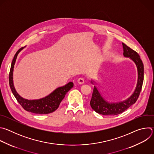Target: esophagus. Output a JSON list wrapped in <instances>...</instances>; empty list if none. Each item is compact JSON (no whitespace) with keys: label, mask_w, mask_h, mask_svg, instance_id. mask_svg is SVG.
<instances>
[{"label":"esophagus","mask_w":154,"mask_h":154,"mask_svg":"<svg viewBox=\"0 0 154 154\" xmlns=\"http://www.w3.org/2000/svg\"><path fill=\"white\" fill-rule=\"evenodd\" d=\"M77 83H79V84H83L85 83V80L83 78H79L78 80H77Z\"/></svg>","instance_id":"esophagus-1"}]
</instances>
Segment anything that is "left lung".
<instances>
[{
    "label": "left lung",
    "instance_id": "left-lung-1",
    "mask_svg": "<svg viewBox=\"0 0 154 154\" xmlns=\"http://www.w3.org/2000/svg\"><path fill=\"white\" fill-rule=\"evenodd\" d=\"M122 46L124 56L129 57L131 60H132L137 66L138 82L136 89L132 95L127 100L117 103H109L103 99L96 86H94L90 105L96 113L102 115H117L124 112L136 102L141 91L144 80V65L142 60L137 52L128 47L123 42ZM91 83H93L92 82Z\"/></svg>",
    "mask_w": 154,
    "mask_h": 154
}]
</instances>
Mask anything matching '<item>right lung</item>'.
Segmentation results:
<instances>
[{
  "label": "right lung",
  "instance_id": "right-lung-1",
  "mask_svg": "<svg viewBox=\"0 0 154 154\" xmlns=\"http://www.w3.org/2000/svg\"><path fill=\"white\" fill-rule=\"evenodd\" d=\"M24 48L19 49L13 59L9 74V84L11 90L17 101L25 110L35 114H49L54 112L58 108L65 95L74 86L72 82L58 88L48 96L38 100H27L20 97L16 91L13 82V72L17 56Z\"/></svg>",
  "mask_w": 154,
  "mask_h": 154
}]
</instances>
